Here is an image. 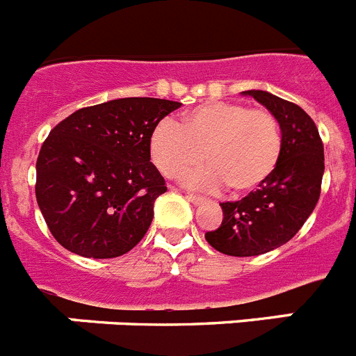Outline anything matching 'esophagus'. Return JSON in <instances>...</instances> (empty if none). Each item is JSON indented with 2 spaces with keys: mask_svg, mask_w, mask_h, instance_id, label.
<instances>
[{
  "mask_svg": "<svg viewBox=\"0 0 356 356\" xmlns=\"http://www.w3.org/2000/svg\"><path fill=\"white\" fill-rule=\"evenodd\" d=\"M187 200L193 203V205H203L207 203V200L203 196H197V194H187Z\"/></svg>",
  "mask_w": 356,
  "mask_h": 356,
  "instance_id": "esophagus-1",
  "label": "esophagus"
}]
</instances>
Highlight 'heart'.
<instances>
[{
    "instance_id": "obj_1",
    "label": "heart",
    "mask_w": 356,
    "mask_h": 356,
    "mask_svg": "<svg viewBox=\"0 0 356 356\" xmlns=\"http://www.w3.org/2000/svg\"><path fill=\"white\" fill-rule=\"evenodd\" d=\"M151 160L168 178L185 176L188 185L250 194L262 187L278 168L282 131L278 119L266 108L244 103L209 102L188 110L176 127L159 122L149 135Z\"/></svg>"
}]
</instances>
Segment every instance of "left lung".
I'll return each instance as SVG.
<instances>
[{
    "mask_svg": "<svg viewBox=\"0 0 356 356\" xmlns=\"http://www.w3.org/2000/svg\"><path fill=\"white\" fill-rule=\"evenodd\" d=\"M278 119L282 156L273 176L254 193L221 203L222 222L207 232L213 250L257 257L291 241L314 212L325 172V149L316 122L301 106L267 90H244Z\"/></svg>",
    "mask_w": 356,
    "mask_h": 356,
    "instance_id": "left-lung-1",
    "label": "left lung"
}]
</instances>
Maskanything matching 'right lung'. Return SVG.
Listing matches in <instances>:
<instances>
[{
	"mask_svg": "<svg viewBox=\"0 0 356 356\" xmlns=\"http://www.w3.org/2000/svg\"><path fill=\"white\" fill-rule=\"evenodd\" d=\"M181 103L121 97L58 122L37 159L35 196L58 244L85 259L134 250L168 191L149 162L153 128Z\"/></svg>",
	"mask_w": 356,
	"mask_h": 356,
	"instance_id": "add662e5",
	"label": "right lung"
}]
</instances>
